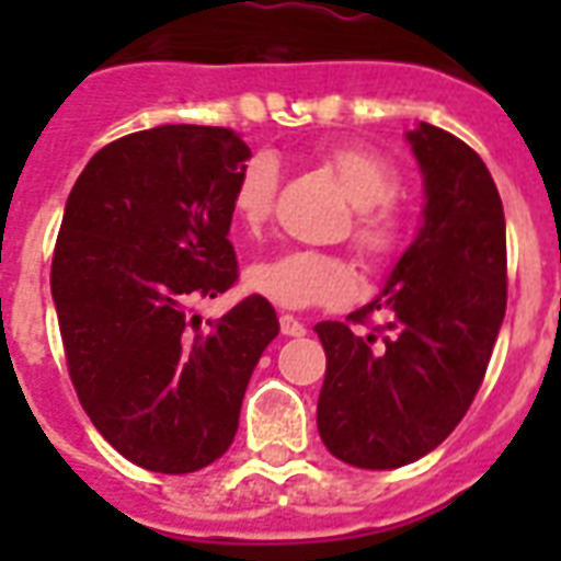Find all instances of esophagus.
Instances as JSON below:
<instances>
[{
	"label": "esophagus",
	"mask_w": 561,
	"mask_h": 561,
	"mask_svg": "<svg viewBox=\"0 0 561 561\" xmlns=\"http://www.w3.org/2000/svg\"><path fill=\"white\" fill-rule=\"evenodd\" d=\"M279 329H282V334H285V337H302V334L308 332L306 325L299 323L297 317H290V314L279 317Z\"/></svg>",
	"instance_id": "1"
}]
</instances>
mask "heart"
<instances>
[{
    "instance_id": "1",
    "label": "heart",
    "mask_w": 561,
    "mask_h": 561,
    "mask_svg": "<svg viewBox=\"0 0 561 561\" xmlns=\"http://www.w3.org/2000/svg\"><path fill=\"white\" fill-rule=\"evenodd\" d=\"M337 186L355 206L352 247L373 267L396 262L408 244V215L396 197L399 171L387 157L364 145H332L320 153ZM279 174L267 157L247 162L232 186V218L241 229H262L276 206ZM247 288L282 308L341 306L355 294V273L341 255L288 250L247 271Z\"/></svg>"
}]
</instances>
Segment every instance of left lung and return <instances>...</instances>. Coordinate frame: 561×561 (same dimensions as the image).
<instances>
[{
  "mask_svg": "<svg viewBox=\"0 0 561 561\" xmlns=\"http://www.w3.org/2000/svg\"><path fill=\"white\" fill-rule=\"evenodd\" d=\"M408 139L425 174V227L381 297L346 323L314 325L325 350L317 427L358 469L408 466L460 425L506 311L504 203L486 162L425 122Z\"/></svg>",
  "mask_w": 561,
  "mask_h": 561,
  "instance_id": "1",
  "label": "left lung"
}]
</instances>
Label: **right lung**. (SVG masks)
I'll return each instance as SVG.
<instances>
[{
    "label": "right lung",
    "mask_w": 561,
    "mask_h": 561,
    "mask_svg": "<svg viewBox=\"0 0 561 561\" xmlns=\"http://www.w3.org/2000/svg\"><path fill=\"white\" fill-rule=\"evenodd\" d=\"M229 127L162 125L104 145L75 180L51 255L66 367L99 434L136 466L188 474L232 445L247 381L279 334L264 297L209 323L238 282Z\"/></svg>",
    "instance_id": "right-lung-1"
}]
</instances>
